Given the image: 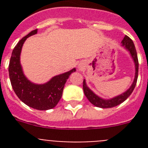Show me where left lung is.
I'll return each mask as SVG.
<instances>
[{"mask_svg": "<svg viewBox=\"0 0 148 148\" xmlns=\"http://www.w3.org/2000/svg\"><path fill=\"white\" fill-rule=\"evenodd\" d=\"M121 46L124 47L128 52H130V56H131L132 58H133V61H134V64H135V78H134L133 84H132V85L130 86V88L128 89L127 91H125V92L121 94V95H117V96L113 98V99H104L98 96L97 95H95L92 90L87 87V85L86 84L85 79H84L83 90L84 95H86L87 99L91 102V104L95 105V107L101 108H113V107H116V106L119 105L121 103L124 102L130 96V94L132 93V92H133L134 88H135L137 82V78H138V57H137L136 49L133 40L128 36H127V35H125L124 39L121 40Z\"/></svg>", "mask_w": 148, "mask_h": 148, "instance_id": "8db88e82", "label": "left lung"}]
</instances>
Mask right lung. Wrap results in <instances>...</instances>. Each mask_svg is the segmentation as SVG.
Masks as SVG:
<instances>
[{"instance_id": "add662e5", "label": "right lung", "mask_w": 148, "mask_h": 148, "mask_svg": "<svg viewBox=\"0 0 148 148\" xmlns=\"http://www.w3.org/2000/svg\"><path fill=\"white\" fill-rule=\"evenodd\" d=\"M38 29L32 30L17 44L12 53L9 64V75L14 92L21 101L27 106L39 110L55 108L62 96L66 80L75 68L66 73L56 75L48 82L37 84L30 82L24 75L20 62L22 47L27 38L37 34Z\"/></svg>"}]
</instances>
